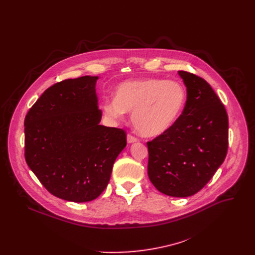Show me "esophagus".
<instances>
[{"mask_svg":"<svg viewBox=\"0 0 255 255\" xmlns=\"http://www.w3.org/2000/svg\"><path fill=\"white\" fill-rule=\"evenodd\" d=\"M138 141V139L136 138V137H134L133 135H131V134H128L127 135V142L130 144V143H135V142H137Z\"/></svg>","mask_w":255,"mask_h":255,"instance_id":"34e87169","label":"esophagus"}]
</instances>
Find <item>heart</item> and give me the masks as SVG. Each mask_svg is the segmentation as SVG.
<instances>
[{"mask_svg":"<svg viewBox=\"0 0 255 255\" xmlns=\"http://www.w3.org/2000/svg\"><path fill=\"white\" fill-rule=\"evenodd\" d=\"M187 102L185 87L176 81L142 79L121 83L115 98L103 104V111L113 120H123L132 112L135 130L145 137H157L177 121Z\"/></svg>","mask_w":255,"mask_h":255,"instance_id":"heart-1","label":"heart"}]
</instances>
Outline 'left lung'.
<instances>
[{
  "label": "left lung",
  "instance_id": "1",
  "mask_svg": "<svg viewBox=\"0 0 255 255\" xmlns=\"http://www.w3.org/2000/svg\"><path fill=\"white\" fill-rule=\"evenodd\" d=\"M187 102L175 124L147 142L148 176L162 194L186 198L197 194L223 163L228 149V116L211 86L178 71Z\"/></svg>",
  "mask_w": 255,
  "mask_h": 255
}]
</instances>
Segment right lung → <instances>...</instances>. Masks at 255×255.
Instances as JSON below:
<instances>
[{
	"label": "right lung",
	"mask_w": 255,
	"mask_h": 255,
	"mask_svg": "<svg viewBox=\"0 0 255 255\" xmlns=\"http://www.w3.org/2000/svg\"><path fill=\"white\" fill-rule=\"evenodd\" d=\"M98 80L85 76L53 85L25 118L26 162L49 193L65 201L97 199L127 144L124 130L100 125Z\"/></svg>",
	"instance_id": "1"
}]
</instances>
